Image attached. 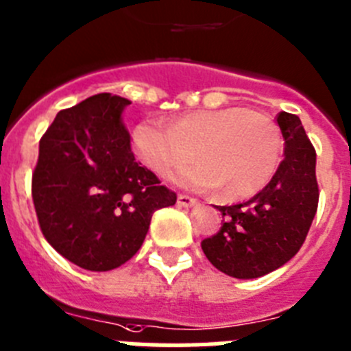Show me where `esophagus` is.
Returning a JSON list of instances; mask_svg holds the SVG:
<instances>
[{
    "label": "esophagus",
    "mask_w": 351,
    "mask_h": 351,
    "mask_svg": "<svg viewBox=\"0 0 351 351\" xmlns=\"http://www.w3.org/2000/svg\"><path fill=\"white\" fill-rule=\"evenodd\" d=\"M178 204L183 208H191L194 204H197V199L191 197V195H185V194H180L178 195Z\"/></svg>",
    "instance_id": "34e87169"
}]
</instances>
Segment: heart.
Wrapping results in <instances>:
<instances>
[{
	"label": "heart",
	"instance_id": "heart-1",
	"mask_svg": "<svg viewBox=\"0 0 351 351\" xmlns=\"http://www.w3.org/2000/svg\"><path fill=\"white\" fill-rule=\"evenodd\" d=\"M132 148L159 175L191 159L171 175L194 191H215L223 199L257 194L271 178L282 156V136L269 117L229 106L182 113L171 125L145 119L132 129Z\"/></svg>",
	"mask_w": 351,
	"mask_h": 351
}]
</instances>
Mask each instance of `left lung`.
Instances as JSON below:
<instances>
[{"instance_id": "8db88e82", "label": "left lung", "mask_w": 351, "mask_h": 351, "mask_svg": "<svg viewBox=\"0 0 351 351\" xmlns=\"http://www.w3.org/2000/svg\"><path fill=\"white\" fill-rule=\"evenodd\" d=\"M285 141L271 182L250 201L217 206L223 223L201 248L222 273L239 280L264 276L282 267L304 243L318 206L317 154L298 115L276 117Z\"/></svg>"}]
</instances>
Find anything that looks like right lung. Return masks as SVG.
<instances>
[{"label":"right lung","mask_w":351,"mask_h":351,"mask_svg":"<svg viewBox=\"0 0 351 351\" xmlns=\"http://www.w3.org/2000/svg\"><path fill=\"white\" fill-rule=\"evenodd\" d=\"M131 101L96 94L56 115L40 140L33 203L47 241L87 271L122 266L156 210L176 194L134 160L122 113Z\"/></svg>","instance_id":"right-lung-1"}]
</instances>
